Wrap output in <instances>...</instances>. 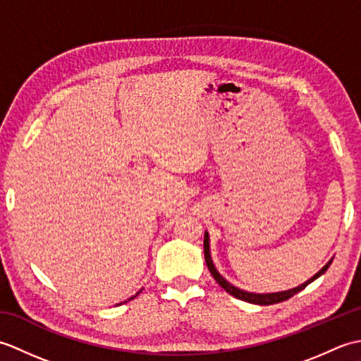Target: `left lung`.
<instances>
[{
  "mask_svg": "<svg viewBox=\"0 0 361 361\" xmlns=\"http://www.w3.org/2000/svg\"><path fill=\"white\" fill-rule=\"evenodd\" d=\"M203 247H204V260H206V265H208V270L211 271V274L214 276V279L217 281L219 286L226 290L229 295H233L234 298H239L242 299V301H247V302H251V304H259V305H270V304H278V302H282L286 301V299H290L291 296H295L296 293H299V291L304 290L305 287L309 286L310 282L315 281L317 278H319L321 274L327 271L329 265L332 264V260H329V262L321 268V270L313 276V278H310L307 282L301 283V286L296 287V288H291V290H287V291H279V293H268V295H256V293H248V291H243L240 288H235L234 286H231L226 279L221 278V276L219 274V271L216 270V267H214L212 264V259H211V255H209V235L208 233H204V242H203Z\"/></svg>",
  "mask_w": 361,
  "mask_h": 361,
  "instance_id": "1",
  "label": "left lung"
}]
</instances>
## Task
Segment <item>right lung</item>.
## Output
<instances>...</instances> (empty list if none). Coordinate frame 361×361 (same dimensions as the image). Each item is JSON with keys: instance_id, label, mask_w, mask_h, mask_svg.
<instances>
[{"instance_id": "right-lung-1", "label": "right lung", "mask_w": 361, "mask_h": 361, "mask_svg": "<svg viewBox=\"0 0 361 361\" xmlns=\"http://www.w3.org/2000/svg\"><path fill=\"white\" fill-rule=\"evenodd\" d=\"M135 296H136V295H135ZM135 296H133V298H135Z\"/></svg>"}]
</instances>
